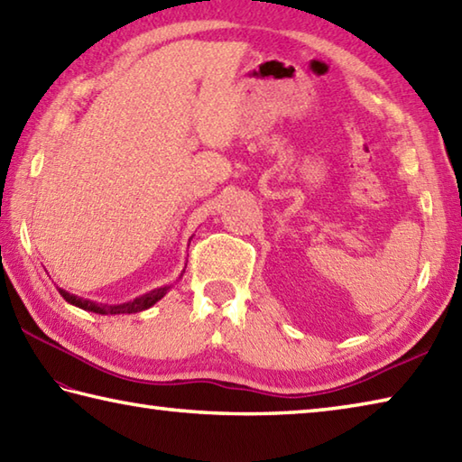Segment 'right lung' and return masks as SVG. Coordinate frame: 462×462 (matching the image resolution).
<instances>
[{"instance_id": "right-lung-1", "label": "right lung", "mask_w": 462, "mask_h": 462, "mask_svg": "<svg viewBox=\"0 0 462 462\" xmlns=\"http://www.w3.org/2000/svg\"><path fill=\"white\" fill-rule=\"evenodd\" d=\"M170 291V286H162L156 288V291H150L148 294H142L138 298H134L130 302H124V304H97L92 300H86V298H79L76 294H69L66 291H61L60 288V294L63 296V300L78 306L81 310H88V312H96V314H135V312H142V310H148L150 306L156 304L158 300L166 296V292Z\"/></svg>"}]
</instances>
